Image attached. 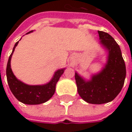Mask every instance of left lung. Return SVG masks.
I'll return each instance as SVG.
<instances>
[{
    "instance_id": "obj_1",
    "label": "left lung",
    "mask_w": 132,
    "mask_h": 132,
    "mask_svg": "<svg viewBox=\"0 0 132 132\" xmlns=\"http://www.w3.org/2000/svg\"><path fill=\"white\" fill-rule=\"evenodd\" d=\"M100 44L108 52V61L101 71L85 80L77 73L75 78L81 98L91 104H104L112 101L125 83L126 66L120 47L108 33L98 31Z\"/></svg>"
}]
</instances>
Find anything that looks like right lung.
<instances>
[{"mask_svg": "<svg viewBox=\"0 0 132 132\" xmlns=\"http://www.w3.org/2000/svg\"><path fill=\"white\" fill-rule=\"evenodd\" d=\"M33 31H30V33ZM19 41L16 42L13 47V52L9 56L6 68V76L8 86L14 96L20 102L27 105H39L49 100L54 94L56 85L63 74L65 69H59L55 72L52 79L49 83L42 86H30L22 83L13 74L10 67V60Z\"/></svg>", "mask_w": 132, "mask_h": 132, "instance_id": "obj_1", "label": "right lung"}]
</instances>
